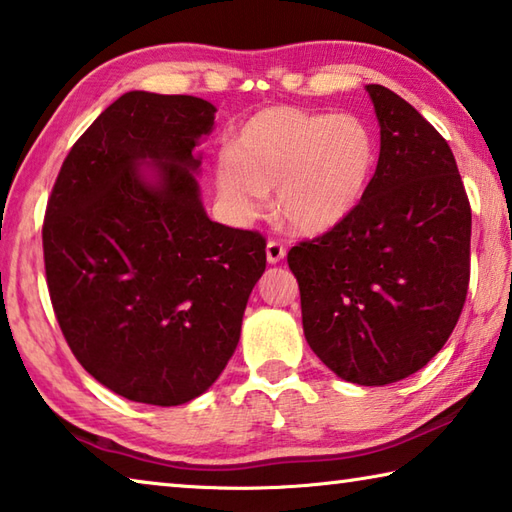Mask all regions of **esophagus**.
Segmentation results:
<instances>
[{"mask_svg":"<svg viewBox=\"0 0 512 512\" xmlns=\"http://www.w3.org/2000/svg\"><path fill=\"white\" fill-rule=\"evenodd\" d=\"M284 257H286L284 244H280V241H275V239L268 241V244H266V259H268V264H280Z\"/></svg>","mask_w":512,"mask_h":512,"instance_id":"obj_1","label":"esophagus"}]
</instances>
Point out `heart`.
<instances>
[{
	"instance_id": "b5f03b06",
	"label": "heart",
	"mask_w": 512,
	"mask_h": 512,
	"mask_svg": "<svg viewBox=\"0 0 512 512\" xmlns=\"http://www.w3.org/2000/svg\"><path fill=\"white\" fill-rule=\"evenodd\" d=\"M374 165V134L358 116L268 107L250 116L219 156L215 185L237 224L262 215L275 190L286 224L318 235L358 208Z\"/></svg>"
}]
</instances>
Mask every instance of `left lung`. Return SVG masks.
<instances>
[{
	"label": "left lung",
	"mask_w": 512,
	"mask_h": 512,
	"mask_svg": "<svg viewBox=\"0 0 512 512\" xmlns=\"http://www.w3.org/2000/svg\"><path fill=\"white\" fill-rule=\"evenodd\" d=\"M367 94L380 154L365 197L286 259L315 356L342 380L380 387L423 369L457 327L472 215L445 138L392 89Z\"/></svg>",
	"instance_id": "obj_1"
}]
</instances>
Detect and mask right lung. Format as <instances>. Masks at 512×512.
Masks as SVG:
<instances>
[{
  "label": "right lung",
  "instance_id": "right-lung-1",
  "mask_svg": "<svg viewBox=\"0 0 512 512\" xmlns=\"http://www.w3.org/2000/svg\"><path fill=\"white\" fill-rule=\"evenodd\" d=\"M215 114L203 98L127 91L71 147L46 206L55 318L80 365L127 401L206 392L266 268L264 237L201 203L197 145Z\"/></svg>",
  "mask_w": 512,
  "mask_h": 512
}]
</instances>
